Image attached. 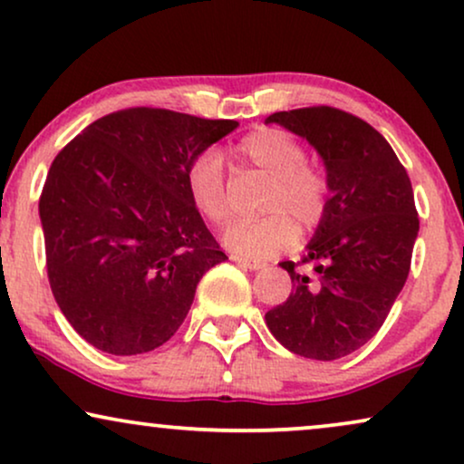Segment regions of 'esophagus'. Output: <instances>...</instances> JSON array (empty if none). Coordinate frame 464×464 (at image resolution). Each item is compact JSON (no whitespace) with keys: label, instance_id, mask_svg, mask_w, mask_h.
Returning a JSON list of instances; mask_svg holds the SVG:
<instances>
[{"label":"esophagus","instance_id":"esophagus-1","mask_svg":"<svg viewBox=\"0 0 464 464\" xmlns=\"http://www.w3.org/2000/svg\"><path fill=\"white\" fill-rule=\"evenodd\" d=\"M232 262H237L238 266L243 268H249V270H260L264 268V262H257V260H249V257H240V256H230Z\"/></svg>","mask_w":464,"mask_h":464}]
</instances>
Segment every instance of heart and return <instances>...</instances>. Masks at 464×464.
<instances>
[{
  "label": "heart",
  "mask_w": 464,
  "mask_h": 464,
  "mask_svg": "<svg viewBox=\"0 0 464 464\" xmlns=\"http://www.w3.org/2000/svg\"><path fill=\"white\" fill-rule=\"evenodd\" d=\"M238 153L273 179L268 191V215L262 219H240L224 232V243L240 257H270L290 249L300 230L322 224L328 210V179L306 164V151L296 138L276 128H260L246 134ZM185 188L191 204L210 224H224L230 218L226 194L224 155L218 149H204L188 164Z\"/></svg>",
  "instance_id": "1"
}]
</instances>
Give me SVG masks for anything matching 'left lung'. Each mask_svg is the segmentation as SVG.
Wrapping results in <instances>:
<instances>
[{
  "instance_id": "8db88e82",
  "label": "left lung",
  "mask_w": 464,
  "mask_h": 464,
  "mask_svg": "<svg viewBox=\"0 0 464 464\" xmlns=\"http://www.w3.org/2000/svg\"><path fill=\"white\" fill-rule=\"evenodd\" d=\"M266 123L315 149L330 188L326 215L300 260L313 273L279 264L294 290L266 313V326L298 356L343 358L377 334L407 281L420 230L411 180L386 138L339 108L275 112Z\"/></svg>"
}]
</instances>
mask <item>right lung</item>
Instances as JSON below:
<instances>
[{
	"label": "right lung",
	"instance_id": "add662e5",
	"mask_svg": "<svg viewBox=\"0 0 464 464\" xmlns=\"http://www.w3.org/2000/svg\"><path fill=\"white\" fill-rule=\"evenodd\" d=\"M237 128L140 106L106 114L59 151L40 196L48 281L93 347L136 356L164 345L202 275L227 260L189 200L185 170Z\"/></svg>",
	"mask_w": 464,
	"mask_h": 464
}]
</instances>
